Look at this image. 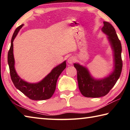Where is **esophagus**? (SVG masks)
Returning <instances> with one entry per match:
<instances>
[{
    "instance_id": "esophagus-1",
    "label": "esophagus",
    "mask_w": 130,
    "mask_h": 130,
    "mask_svg": "<svg viewBox=\"0 0 130 130\" xmlns=\"http://www.w3.org/2000/svg\"><path fill=\"white\" fill-rule=\"evenodd\" d=\"M67 62H68V63H69V64H70V65H72V63H73V62H74V58H73V57H69V58L68 59Z\"/></svg>"
}]
</instances>
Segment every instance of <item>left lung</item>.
Here are the masks:
<instances>
[{
    "mask_svg": "<svg viewBox=\"0 0 130 130\" xmlns=\"http://www.w3.org/2000/svg\"><path fill=\"white\" fill-rule=\"evenodd\" d=\"M103 32L107 35L108 41L113 52V70L102 78H94L86 67L78 63L73 65L77 72L78 88L81 94L87 98H100L104 96L112 88L120 76L122 69V45L115 28L109 23L103 22Z\"/></svg>",
    "mask_w": 130,
    "mask_h": 130,
    "instance_id": "1",
    "label": "left lung"
}]
</instances>
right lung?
I'll return each instance as SVG.
<instances>
[{"label": "right lung", "instance_id": "right-lung-1", "mask_svg": "<svg viewBox=\"0 0 130 130\" xmlns=\"http://www.w3.org/2000/svg\"><path fill=\"white\" fill-rule=\"evenodd\" d=\"M23 24L16 28L12 37L11 46L8 53V64L13 84L17 88L33 100L49 99L54 94L56 88L57 81L67 65L66 61L54 68L52 71L39 82L30 83L23 80L17 74L15 69V60L13 53V41L17 37Z\"/></svg>", "mask_w": 130, "mask_h": 130}]
</instances>
